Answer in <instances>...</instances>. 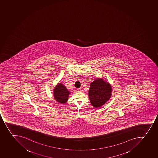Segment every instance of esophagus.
<instances>
[{
    "label": "esophagus",
    "mask_w": 158,
    "mask_h": 158,
    "mask_svg": "<svg viewBox=\"0 0 158 158\" xmlns=\"http://www.w3.org/2000/svg\"><path fill=\"white\" fill-rule=\"evenodd\" d=\"M77 92H81V91H82L81 89H77Z\"/></svg>",
    "instance_id": "obj_1"
}]
</instances>
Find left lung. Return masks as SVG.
<instances>
[{
  "label": "left lung",
  "instance_id": "left-lung-1",
  "mask_svg": "<svg viewBox=\"0 0 158 158\" xmlns=\"http://www.w3.org/2000/svg\"><path fill=\"white\" fill-rule=\"evenodd\" d=\"M111 87L109 83H105L102 79H98L91 83L89 97L92 105L98 108L105 104L111 96Z\"/></svg>",
  "mask_w": 158,
  "mask_h": 158
}]
</instances>
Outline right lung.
<instances>
[{"label":"right lung","instance_id":"add662e5","mask_svg":"<svg viewBox=\"0 0 158 158\" xmlns=\"http://www.w3.org/2000/svg\"><path fill=\"white\" fill-rule=\"evenodd\" d=\"M69 93L62 84H58L54 89V98H55L57 102L64 103L66 102L68 100Z\"/></svg>","mask_w":158,"mask_h":158}]
</instances>
